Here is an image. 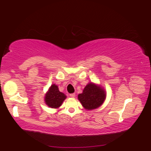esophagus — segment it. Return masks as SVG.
Wrapping results in <instances>:
<instances>
[{
    "label": "esophagus",
    "instance_id": "obj_1",
    "mask_svg": "<svg viewBox=\"0 0 151 151\" xmlns=\"http://www.w3.org/2000/svg\"><path fill=\"white\" fill-rule=\"evenodd\" d=\"M70 96L71 97H72V98H74V97H75V96H76V95H75V93H70Z\"/></svg>",
    "mask_w": 151,
    "mask_h": 151
}]
</instances>
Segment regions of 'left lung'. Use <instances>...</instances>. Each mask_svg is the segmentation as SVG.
Masks as SVG:
<instances>
[{
	"instance_id": "8db88e82",
	"label": "left lung",
	"mask_w": 151,
	"mask_h": 151,
	"mask_svg": "<svg viewBox=\"0 0 151 151\" xmlns=\"http://www.w3.org/2000/svg\"><path fill=\"white\" fill-rule=\"evenodd\" d=\"M105 97V91L92 83L88 84L83 90V93L78 95L79 101L88 110L100 106L104 101Z\"/></svg>"
}]
</instances>
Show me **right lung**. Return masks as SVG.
Segmentation results:
<instances>
[{"instance_id":"obj_1","label":"right lung","mask_w":151,"mask_h":151,"mask_svg":"<svg viewBox=\"0 0 151 151\" xmlns=\"http://www.w3.org/2000/svg\"><path fill=\"white\" fill-rule=\"evenodd\" d=\"M65 99L66 96L59 91L58 86L52 84L48 92L46 93L45 100L47 104L51 108H58L62 105Z\"/></svg>"}]
</instances>
